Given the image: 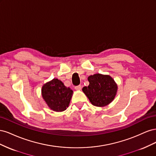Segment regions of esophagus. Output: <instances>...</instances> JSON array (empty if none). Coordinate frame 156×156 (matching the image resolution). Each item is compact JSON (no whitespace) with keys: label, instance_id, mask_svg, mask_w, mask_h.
<instances>
[{"label":"esophagus","instance_id":"obj_1","mask_svg":"<svg viewBox=\"0 0 156 156\" xmlns=\"http://www.w3.org/2000/svg\"><path fill=\"white\" fill-rule=\"evenodd\" d=\"M75 89L76 90H79L81 89V85L75 86Z\"/></svg>","mask_w":156,"mask_h":156}]
</instances>
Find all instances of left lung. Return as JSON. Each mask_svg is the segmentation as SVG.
I'll return each mask as SVG.
<instances>
[{
	"instance_id": "8db88e82",
	"label": "left lung",
	"mask_w": 156,
	"mask_h": 156,
	"mask_svg": "<svg viewBox=\"0 0 156 156\" xmlns=\"http://www.w3.org/2000/svg\"><path fill=\"white\" fill-rule=\"evenodd\" d=\"M88 80L89 85L83 87V91L93 105L104 107L114 100L118 87L109 75L97 73L89 76Z\"/></svg>"
}]
</instances>
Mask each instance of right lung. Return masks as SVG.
<instances>
[{"mask_svg":"<svg viewBox=\"0 0 156 156\" xmlns=\"http://www.w3.org/2000/svg\"><path fill=\"white\" fill-rule=\"evenodd\" d=\"M42 97L51 109L61 112L68 107L73 90L58 79L47 83L41 89Z\"/></svg>","mask_w":156,"mask_h":156,"instance_id":"right-lung-1","label":"right lung"}]
</instances>
